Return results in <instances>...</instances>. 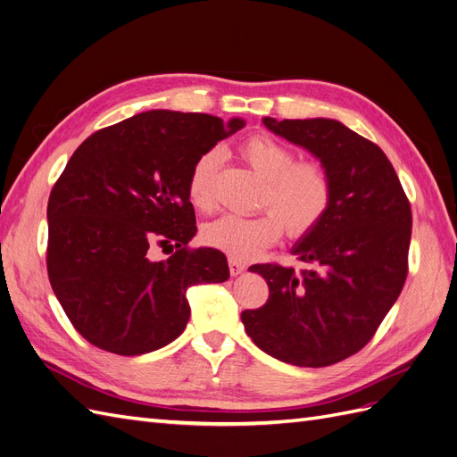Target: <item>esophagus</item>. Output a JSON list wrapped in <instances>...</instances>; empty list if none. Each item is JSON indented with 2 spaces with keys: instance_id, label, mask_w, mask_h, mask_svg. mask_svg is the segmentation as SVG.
Masks as SVG:
<instances>
[{
  "instance_id": "esophagus-1",
  "label": "esophagus",
  "mask_w": 457,
  "mask_h": 457,
  "mask_svg": "<svg viewBox=\"0 0 457 457\" xmlns=\"http://www.w3.org/2000/svg\"><path fill=\"white\" fill-rule=\"evenodd\" d=\"M228 270H230L232 276H238L240 272L245 270V265H244V262L237 261V259H228Z\"/></svg>"
}]
</instances>
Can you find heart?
<instances>
[{
	"label": "heart",
	"instance_id": "1",
	"mask_svg": "<svg viewBox=\"0 0 457 457\" xmlns=\"http://www.w3.org/2000/svg\"><path fill=\"white\" fill-rule=\"evenodd\" d=\"M240 156L265 179L253 217L225 215L204 227V242L237 261H250L280 240L284 227L292 238L311 234L334 202V181L318 160H295V152L269 133H253L242 141ZM220 152L207 150L192 163L187 196L198 212L215 207V175Z\"/></svg>",
	"mask_w": 457,
	"mask_h": 457
}]
</instances>
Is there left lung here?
<instances>
[{"instance_id": "8db88e82", "label": "left lung", "mask_w": 457, "mask_h": 457, "mask_svg": "<svg viewBox=\"0 0 457 457\" xmlns=\"http://www.w3.org/2000/svg\"><path fill=\"white\" fill-rule=\"evenodd\" d=\"M262 121L326 165L334 202L294 247L309 269L250 267L267 280L269 299L244 311L242 322L257 347L282 362L331 366L366 347L403 292L411 207L383 150L341 121Z\"/></svg>"}]
</instances>
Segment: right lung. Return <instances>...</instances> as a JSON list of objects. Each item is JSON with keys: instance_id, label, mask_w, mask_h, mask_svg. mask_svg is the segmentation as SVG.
<instances>
[{"instance_id": "obj_1", "label": "right lung", "mask_w": 457, "mask_h": 457, "mask_svg": "<svg viewBox=\"0 0 457 457\" xmlns=\"http://www.w3.org/2000/svg\"><path fill=\"white\" fill-rule=\"evenodd\" d=\"M244 128L195 112L150 110L81 143L54 183L49 204L47 274L78 334L103 351L137 356L187 328V289L228 278L225 253L190 247L192 163ZM176 252L152 262L149 247Z\"/></svg>"}]
</instances>
